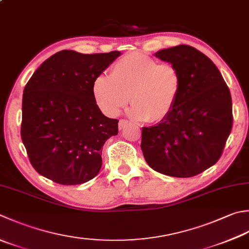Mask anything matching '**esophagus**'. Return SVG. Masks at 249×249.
<instances>
[{
    "label": "esophagus",
    "mask_w": 249,
    "mask_h": 249,
    "mask_svg": "<svg viewBox=\"0 0 249 249\" xmlns=\"http://www.w3.org/2000/svg\"><path fill=\"white\" fill-rule=\"evenodd\" d=\"M127 124H128V122L126 121V120H120V122H119V128L120 129H123Z\"/></svg>",
    "instance_id": "esophagus-1"
}]
</instances>
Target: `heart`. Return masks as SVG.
<instances>
[{
  "label": "heart",
  "instance_id": "b5f03b06",
  "mask_svg": "<svg viewBox=\"0 0 249 249\" xmlns=\"http://www.w3.org/2000/svg\"><path fill=\"white\" fill-rule=\"evenodd\" d=\"M182 89V76L172 63H159L141 53H130L114 62L111 75L92 82L96 104L115 116L129 102L128 116L135 121L159 122L172 113Z\"/></svg>",
  "mask_w": 249,
  "mask_h": 249
}]
</instances>
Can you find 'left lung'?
<instances>
[{"label":"left lung","instance_id":"left-lung-1","mask_svg":"<svg viewBox=\"0 0 249 249\" xmlns=\"http://www.w3.org/2000/svg\"><path fill=\"white\" fill-rule=\"evenodd\" d=\"M182 76L177 105L157 125L142 127L141 150L155 172L188 178L220 159L231 133L232 99L220 71L196 48L178 45L155 53Z\"/></svg>","mask_w":249,"mask_h":249}]
</instances>
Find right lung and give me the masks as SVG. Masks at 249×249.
<instances>
[{
    "label": "right lung",
    "mask_w": 249,
    "mask_h": 249,
    "mask_svg": "<svg viewBox=\"0 0 249 249\" xmlns=\"http://www.w3.org/2000/svg\"><path fill=\"white\" fill-rule=\"evenodd\" d=\"M120 55L65 50L44 61L28 81L20 134L30 163L42 176L74 186L98 175L101 148L118 135L119 121L102 114L91 86Z\"/></svg>",
    "instance_id": "right-lung-1"
}]
</instances>
